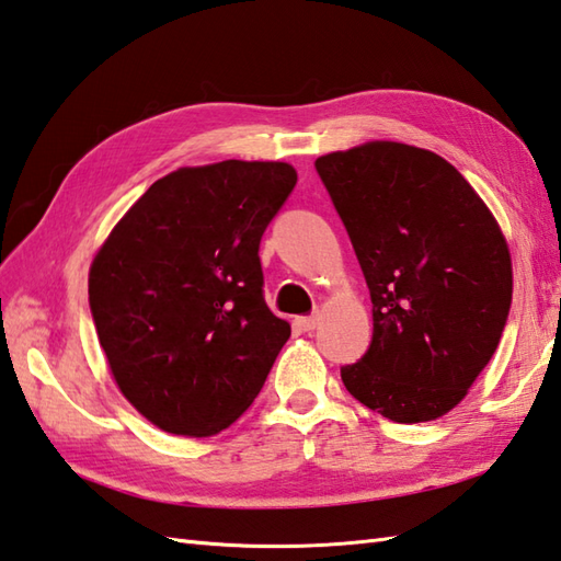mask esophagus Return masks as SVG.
<instances>
[{
    "mask_svg": "<svg viewBox=\"0 0 561 561\" xmlns=\"http://www.w3.org/2000/svg\"><path fill=\"white\" fill-rule=\"evenodd\" d=\"M318 320H320L318 313H313V316H301V318H296V325H299L304 332H311V330H316Z\"/></svg>",
    "mask_w": 561,
    "mask_h": 561,
    "instance_id": "esophagus-1",
    "label": "esophagus"
}]
</instances>
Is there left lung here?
<instances>
[{
	"instance_id": "1",
	"label": "left lung",
	"mask_w": 561,
	"mask_h": 561,
	"mask_svg": "<svg viewBox=\"0 0 561 561\" xmlns=\"http://www.w3.org/2000/svg\"><path fill=\"white\" fill-rule=\"evenodd\" d=\"M374 304V337L342 383L392 422H432L465 398L508 320L511 255L492 211L436 157L368 141L316 161Z\"/></svg>"
}]
</instances>
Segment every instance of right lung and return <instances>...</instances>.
Segmentation results:
<instances>
[{
	"instance_id": "add662e5",
	"label": "right lung",
	"mask_w": 561,
	"mask_h": 561,
	"mask_svg": "<svg viewBox=\"0 0 561 561\" xmlns=\"http://www.w3.org/2000/svg\"><path fill=\"white\" fill-rule=\"evenodd\" d=\"M296 185L279 161H221L153 183L89 274L123 396L169 434L211 436L255 400L291 328L262 294L260 241Z\"/></svg>"
}]
</instances>
